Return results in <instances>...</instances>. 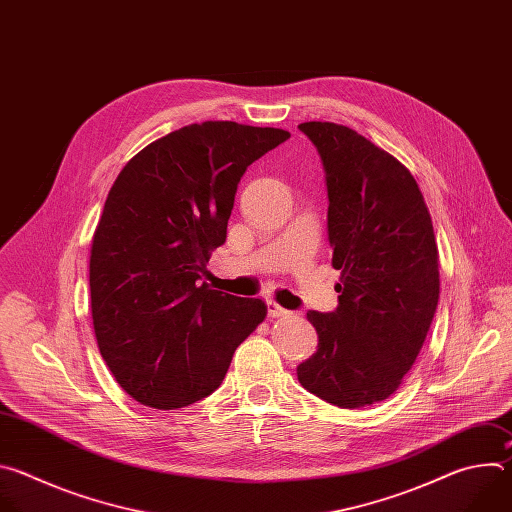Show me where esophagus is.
<instances>
[{
    "label": "esophagus",
    "instance_id": "obj_1",
    "mask_svg": "<svg viewBox=\"0 0 512 512\" xmlns=\"http://www.w3.org/2000/svg\"><path fill=\"white\" fill-rule=\"evenodd\" d=\"M265 304H267V314H269V318H283V316L289 314L285 308H281V306H279L277 302H273V300H265Z\"/></svg>",
    "mask_w": 512,
    "mask_h": 512
}]
</instances>
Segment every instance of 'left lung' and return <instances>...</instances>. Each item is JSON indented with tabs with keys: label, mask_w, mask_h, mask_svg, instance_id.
Returning a JSON list of instances; mask_svg holds the SVG:
<instances>
[{
	"label": "left lung",
	"mask_w": 512,
	"mask_h": 512,
	"mask_svg": "<svg viewBox=\"0 0 512 512\" xmlns=\"http://www.w3.org/2000/svg\"><path fill=\"white\" fill-rule=\"evenodd\" d=\"M316 145L328 190L338 308L308 312L316 352L298 367L304 389L342 409L391 397L425 342L440 271L431 216L411 172L354 129L298 125Z\"/></svg>",
	"instance_id": "left-lung-1"
}]
</instances>
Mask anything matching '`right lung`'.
Listing matches in <instances>:
<instances>
[{
  "label": "right lung",
  "mask_w": 512,
  "mask_h": 512,
  "mask_svg": "<svg viewBox=\"0 0 512 512\" xmlns=\"http://www.w3.org/2000/svg\"><path fill=\"white\" fill-rule=\"evenodd\" d=\"M285 139L275 127L192 123L145 145L111 186L91 249L93 326L115 381L141 405L208 397L265 320L261 300L200 279L227 241L243 174Z\"/></svg>",
  "instance_id": "add662e5"
}]
</instances>
